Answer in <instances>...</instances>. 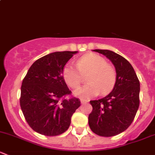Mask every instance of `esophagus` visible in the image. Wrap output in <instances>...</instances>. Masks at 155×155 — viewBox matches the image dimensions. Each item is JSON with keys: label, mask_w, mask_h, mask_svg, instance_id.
I'll list each match as a JSON object with an SVG mask.
<instances>
[{"label": "esophagus", "mask_w": 155, "mask_h": 155, "mask_svg": "<svg viewBox=\"0 0 155 155\" xmlns=\"http://www.w3.org/2000/svg\"><path fill=\"white\" fill-rule=\"evenodd\" d=\"M87 102H88V101H84V100H81V104H87Z\"/></svg>", "instance_id": "34e87169"}]
</instances>
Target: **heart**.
Returning a JSON list of instances; mask_svg holds the SVG:
<instances>
[{
  "label": "heart",
  "mask_w": 155,
  "mask_h": 155,
  "mask_svg": "<svg viewBox=\"0 0 155 155\" xmlns=\"http://www.w3.org/2000/svg\"><path fill=\"white\" fill-rule=\"evenodd\" d=\"M77 68L68 64L63 70V78L69 86L76 88L80 85L82 75H87L88 85L78 88L74 95L80 99L87 101L101 94L110 91L116 82L117 73L112 65L107 64V60L97 54H88L79 58Z\"/></svg>",
  "instance_id": "obj_1"
}]
</instances>
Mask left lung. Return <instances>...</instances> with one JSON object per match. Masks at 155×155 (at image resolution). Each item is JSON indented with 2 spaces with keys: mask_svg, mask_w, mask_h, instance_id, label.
Here are the masks:
<instances>
[{
  "mask_svg": "<svg viewBox=\"0 0 155 155\" xmlns=\"http://www.w3.org/2000/svg\"><path fill=\"white\" fill-rule=\"evenodd\" d=\"M111 61L116 70L112 91L97 101H91L88 115L91 130L101 137H113L124 132L134 121L140 106V84L132 65L120 54L107 49H94Z\"/></svg>",
  "mask_w": 155,
  "mask_h": 155,
  "instance_id": "1",
  "label": "left lung"
}]
</instances>
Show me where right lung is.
Masks as SVG:
<instances>
[{
  "label": "right lung",
  "mask_w": 155,
  "mask_h": 155,
  "mask_svg": "<svg viewBox=\"0 0 155 155\" xmlns=\"http://www.w3.org/2000/svg\"><path fill=\"white\" fill-rule=\"evenodd\" d=\"M77 52L46 54L31 65L23 79L20 106L28 124L38 134L54 137L64 133L73 114L80 107L76 97L61 100L71 94L63 78V70Z\"/></svg>",
  "instance_id": "1"
}]
</instances>
